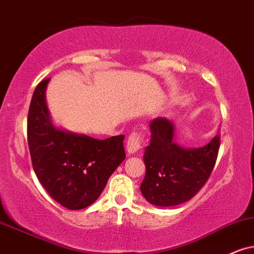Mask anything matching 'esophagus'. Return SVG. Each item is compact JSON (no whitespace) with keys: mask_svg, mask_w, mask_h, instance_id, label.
I'll use <instances>...</instances> for the list:
<instances>
[{"mask_svg":"<svg viewBox=\"0 0 254 254\" xmlns=\"http://www.w3.org/2000/svg\"><path fill=\"white\" fill-rule=\"evenodd\" d=\"M142 137L138 132H132L130 134L129 139H127V150L129 155H134V153L139 151L140 147H142Z\"/></svg>","mask_w":254,"mask_h":254,"instance_id":"obj_1","label":"esophagus"}]
</instances>
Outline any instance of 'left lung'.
<instances>
[{
	"instance_id": "obj_1",
	"label": "left lung",
	"mask_w": 254,
	"mask_h": 254,
	"mask_svg": "<svg viewBox=\"0 0 254 254\" xmlns=\"http://www.w3.org/2000/svg\"><path fill=\"white\" fill-rule=\"evenodd\" d=\"M149 127L151 139L143 157L146 173L140 192L156 206H175L190 200L212 172L220 136L205 146L186 149L173 140L175 125L168 118H155Z\"/></svg>"
}]
</instances>
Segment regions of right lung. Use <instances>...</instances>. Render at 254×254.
Returning <instances> with one entry per match:
<instances>
[{"label": "right lung", "mask_w": 254, "mask_h": 254, "mask_svg": "<svg viewBox=\"0 0 254 254\" xmlns=\"http://www.w3.org/2000/svg\"><path fill=\"white\" fill-rule=\"evenodd\" d=\"M44 79L35 89L28 114V144L34 171L50 197L69 210L95 203L125 159L124 136L96 139L57 127L47 105Z\"/></svg>", "instance_id": "add662e5"}]
</instances>
